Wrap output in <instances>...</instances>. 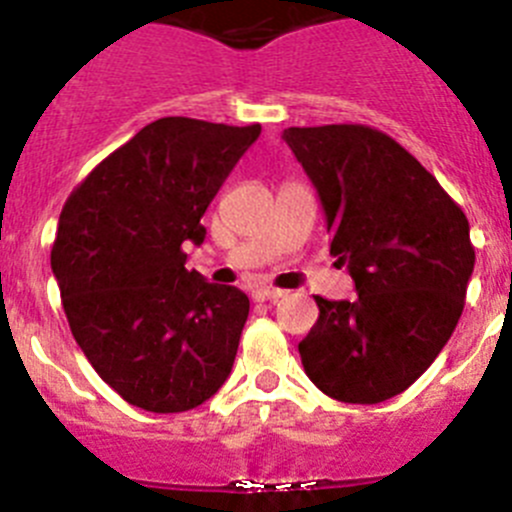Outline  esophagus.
Here are the masks:
<instances>
[{"label":"esophagus","mask_w":512,"mask_h":512,"mask_svg":"<svg viewBox=\"0 0 512 512\" xmlns=\"http://www.w3.org/2000/svg\"><path fill=\"white\" fill-rule=\"evenodd\" d=\"M283 295H285V290L270 288V285H260V288L252 290V298L260 300V303H265V300H278V298H283Z\"/></svg>","instance_id":"34e87169"}]
</instances>
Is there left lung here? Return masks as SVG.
<instances>
[{
  "label": "left lung",
  "mask_w": 512,
  "mask_h": 512,
  "mask_svg": "<svg viewBox=\"0 0 512 512\" xmlns=\"http://www.w3.org/2000/svg\"><path fill=\"white\" fill-rule=\"evenodd\" d=\"M318 189L331 255L356 298L315 295L318 321L298 343L323 394L379 404L414 384L450 341L475 267L470 222L439 181L391 136L364 123L288 128Z\"/></svg>",
  "instance_id": "8db88e82"
}]
</instances>
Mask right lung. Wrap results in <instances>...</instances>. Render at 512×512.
<instances>
[{
	"label": "right lung",
	"mask_w": 512,
	"mask_h": 512,
	"mask_svg": "<svg viewBox=\"0 0 512 512\" xmlns=\"http://www.w3.org/2000/svg\"><path fill=\"white\" fill-rule=\"evenodd\" d=\"M260 136L171 116L105 156L60 212L52 272L70 331L100 379L146 412L194 409L232 371L250 300L186 270L202 217Z\"/></svg>",
	"instance_id": "obj_1"
}]
</instances>
